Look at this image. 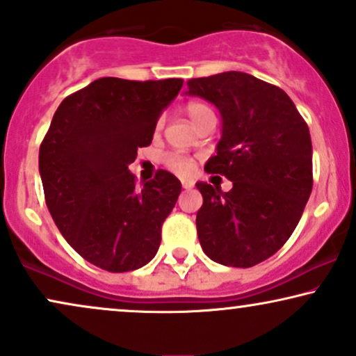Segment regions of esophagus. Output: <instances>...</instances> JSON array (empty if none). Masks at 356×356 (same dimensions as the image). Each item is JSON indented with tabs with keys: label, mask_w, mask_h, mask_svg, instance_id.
<instances>
[{
	"label": "esophagus",
	"mask_w": 356,
	"mask_h": 356,
	"mask_svg": "<svg viewBox=\"0 0 356 356\" xmlns=\"http://www.w3.org/2000/svg\"><path fill=\"white\" fill-rule=\"evenodd\" d=\"M193 185H195V183H193L191 179H181V186L185 188V190H190V188H193Z\"/></svg>",
	"instance_id": "esophagus-1"
}]
</instances>
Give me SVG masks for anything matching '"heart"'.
<instances>
[{
    "mask_svg": "<svg viewBox=\"0 0 356 356\" xmlns=\"http://www.w3.org/2000/svg\"><path fill=\"white\" fill-rule=\"evenodd\" d=\"M185 111L188 113V117L191 118L193 124H196V122H198V118L203 115V113L209 112V107L201 102H190V104H186ZM160 125H161V118L158 120V127ZM165 163L171 171H175V173H178V175H190L193 171V161L190 160V158H186L183 155H177V153L166 156Z\"/></svg>",
    "mask_w": 356,
    "mask_h": 356,
    "instance_id": "heart-1",
    "label": "heart"
}]
</instances>
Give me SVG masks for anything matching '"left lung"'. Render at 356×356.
<instances>
[{"mask_svg":"<svg viewBox=\"0 0 356 356\" xmlns=\"http://www.w3.org/2000/svg\"><path fill=\"white\" fill-rule=\"evenodd\" d=\"M190 95L208 100L222 118L208 173L232 181L222 193L196 183V214L206 256L231 267H252L287 243L312 191V140L285 92L251 74L229 71L188 81Z\"/></svg>","mask_w":356,"mask_h":356,"instance_id":"left-lung-1","label":"left lung"}]
</instances>
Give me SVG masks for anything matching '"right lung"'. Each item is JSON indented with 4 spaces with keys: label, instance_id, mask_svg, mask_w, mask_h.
Segmentation results:
<instances>
[{
    "label": "right lung",
    "instance_id": "add662e5",
    "mask_svg": "<svg viewBox=\"0 0 356 356\" xmlns=\"http://www.w3.org/2000/svg\"><path fill=\"white\" fill-rule=\"evenodd\" d=\"M183 79L102 77L65 97L39 148L44 198L60 234L90 264L129 272L160 248L181 183L170 171L135 185L129 165L152 143Z\"/></svg>",
    "mask_w": 356,
    "mask_h": 356
}]
</instances>
